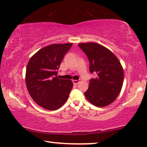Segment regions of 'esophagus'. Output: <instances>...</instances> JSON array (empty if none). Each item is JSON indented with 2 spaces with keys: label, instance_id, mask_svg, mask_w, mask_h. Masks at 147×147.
<instances>
[{
  "label": "esophagus",
  "instance_id": "obj_1",
  "mask_svg": "<svg viewBox=\"0 0 147 147\" xmlns=\"http://www.w3.org/2000/svg\"><path fill=\"white\" fill-rule=\"evenodd\" d=\"M79 80H73V84H78L79 83Z\"/></svg>",
  "mask_w": 147,
  "mask_h": 147
}]
</instances>
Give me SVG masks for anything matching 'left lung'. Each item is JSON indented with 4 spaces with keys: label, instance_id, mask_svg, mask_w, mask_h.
<instances>
[{
    "label": "left lung",
    "instance_id": "obj_1",
    "mask_svg": "<svg viewBox=\"0 0 147 147\" xmlns=\"http://www.w3.org/2000/svg\"><path fill=\"white\" fill-rule=\"evenodd\" d=\"M87 56L90 72L96 73V77L90 80L84 92L86 98L94 106L104 107L114 102L121 91L124 71L115 54L96 42L78 44Z\"/></svg>",
    "mask_w": 147,
    "mask_h": 147
}]
</instances>
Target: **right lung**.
Returning a JSON list of instances; mask_svg holds the SVG:
<instances>
[{"instance_id": "1", "label": "right lung", "mask_w": 147, "mask_h": 147, "mask_svg": "<svg viewBox=\"0 0 147 147\" xmlns=\"http://www.w3.org/2000/svg\"><path fill=\"white\" fill-rule=\"evenodd\" d=\"M73 43L52 44L32 56L26 70L25 82L33 100L47 110L55 111L66 102L73 86L71 80L57 77L64 56Z\"/></svg>"}]
</instances>
